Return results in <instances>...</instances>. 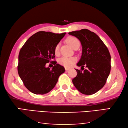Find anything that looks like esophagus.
<instances>
[{"instance_id":"1","label":"esophagus","mask_w":128,"mask_h":128,"mask_svg":"<svg viewBox=\"0 0 128 128\" xmlns=\"http://www.w3.org/2000/svg\"><path fill=\"white\" fill-rule=\"evenodd\" d=\"M65 69H66V70H69L70 68H67V67H65Z\"/></svg>"}]
</instances>
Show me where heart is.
I'll use <instances>...</instances> for the list:
<instances>
[{
  "label": "heart",
  "mask_w": 128,
  "mask_h": 128,
  "mask_svg": "<svg viewBox=\"0 0 128 128\" xmlns=\"http://www.w3.org/2000/svg\"><path fill=\"white\" fill-rule=\"evenodd\" d=\"M66 42L73 48L77 44H80L79 40L74 36H69L66 39ZM59 46L60 44L58 43L56 45L55 49H54V52L56 55H58L59 53ZM77 59L75 57H62L59 60V62L60 64L66 67H70L75 63Z\"/></svg>",
  "instance_id": "1"
}]
</instances>
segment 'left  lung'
Here are the masks:
<instances>
[{"mask_svg":"<svg viewBox=\"0 0 128 128\" xmlns=\"http://www.w3.org/2000/svg\"><path fill=\"white\" fill-rule=\"evenodd\" d=\"M69 34L78 39L82 46L81 59L77 64L81 70L76 69L77 74L72 80L73 84L82 94H94L104 86L110 74V52L101 39L89 30L84 29ZM85 66L86 69L82 70Z\"/></svg>","mask_w":128,"mask_h":128,"instance_id":"8db88e82","label":"left lung"}]
</instances>
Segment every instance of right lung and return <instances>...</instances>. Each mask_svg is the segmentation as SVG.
<instances>
[{
	"label": "right lung",
	"instance_id": "right-lung-1",
	"mask_svg": "<svg viewBox=\"0 0 128 128\" xmlns=\"http://www.w3.org/2000/svg\"><path fill=\"white\" fill-rule=\"evenodd\" d=\"M66 33L55 34L40 31L28 39L20 49L17 70L24 86L35 94H44L55 87L65 68L55 59L54 49ZM53 61L50 70L46 64Z\"/></svg>",
	"mask_w": 128,
	"mask_h": 128
}]
</instances>
